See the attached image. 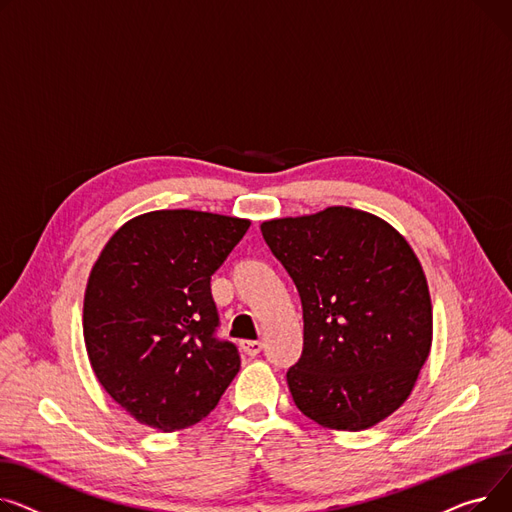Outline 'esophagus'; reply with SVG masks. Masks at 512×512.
Returning a JSON list of instances; mask_svg holds the SVG:
<instances>
[{"instance_id":"1","label":"esophagus","mask_w":512,"mask_h":512,"mask_svg":"<svg viewBox=\"0 0 512 512\" xmlns=\"http://www.w3.org/2000/svg\"><path fill=\"white\" fill-rule=\"evenodd\" d=\"M242 351H244L246 355L254 357V355H258V353L262 351V343H260V341H244V343H242Z\"/></svg>"}]
</instances>
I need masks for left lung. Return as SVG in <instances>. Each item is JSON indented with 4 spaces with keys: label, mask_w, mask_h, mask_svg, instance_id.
<instances>
[{
    "label": "left lung",
    "mask_w": 512,
    "mask_h": 512,
    "mask_svg": "<svg viewBox=\"0 0 512 512\" xmlns=\"http://www.w3.org/2000/svg\"><path fill=\"white\" fill-rule=\"evenodd\" d=\"M260 231L302 299L304 351L287 370L297 409L330 430L376 426L407 401L430 355L422 264L395 227L349 206Z\"/></svg>",
    "instance_id": "obj_1"
}]
</instances>
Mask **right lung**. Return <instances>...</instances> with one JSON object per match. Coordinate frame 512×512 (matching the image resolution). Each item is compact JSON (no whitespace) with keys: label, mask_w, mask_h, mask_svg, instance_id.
Wrapping results in <instances>:
<instances>
[{"label":"right lung","mask_w":512,"mask_h":512,"mask_svg":"<svg viewBox=\"0 0 512 512\" xmlns=\"http://www.w3.org/2000/svg\"><path fill=\"white\" fill-rule=\"evenodd\" d=\"M250 221L155 210L115 231L90 270L84 343L99 382L140 424L175 432L213 411L239 372L217 337L210 277Z\"/></svg>","instance_id":"obj_1"}]
</instances>
